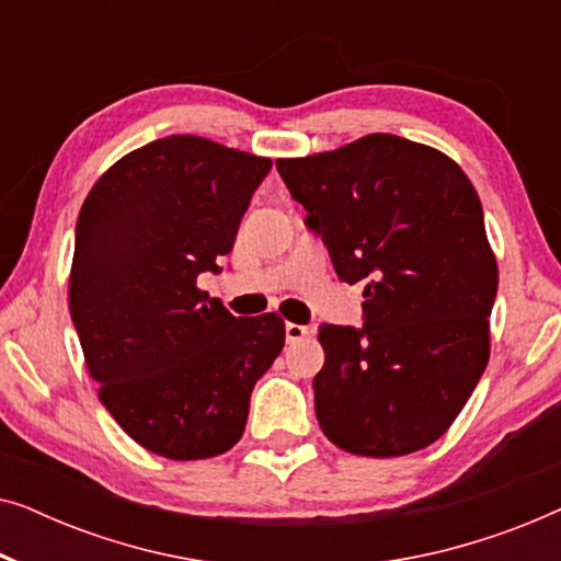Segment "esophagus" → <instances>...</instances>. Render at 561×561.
Returning <instances> with one entry per match:
<instances>
[{"instance_id": "obj_1", "label": "esophagus", "mask_w": 561, "mask_h": 561, "mask_svg": "<svg viewBox=\"0 0 561 561\" xmlns=\"http://www.w3.org/2000/svg\"><path fill=\"white\" fill-rule=\"evenodd\" d=\"M304 336H309V327L294 324V321H288V324H286V340L298 342V340H304Z\"/></svg>"}]
</instances>
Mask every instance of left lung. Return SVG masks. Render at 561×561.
<instances>
[{"mask_svg":"<svg viewBox=\"0 0 561 561\" xmlns=\"http://www.w3.org/2000/svg\"><path fill=\"white\" fill-rule=\"evenodd\" d=\"M275 168L336 275L365 283L363 327H319L321 432L363 457L428 447L490 357L497 265L478 191L444 152L382 133Z\"/></svg>","mask_w":561,"mask_h":561,"instance_id":"obj_1","label":"left lung"}]
</instances>
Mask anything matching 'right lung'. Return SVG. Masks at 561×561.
Wrapping results in <instances>:
<instances>
[{"mask_svg": "<svg viewBox=\"0 0 561 561\" xmlns=\"http://www.w3.org/2000/svg\"><path fill=\"white\" fill-rule=\"evenodd\" d=\"M267 158L194 135L148 142L114 163L76 221L68 304L99 401L168 459L232 449L250 396L286 342L275 313L237 319L206 290Z\"/></svg>", "mask_w": 561, "mask_h": 561, "instance_id": "add662e5", "label": "right lung"}]
</instances>
